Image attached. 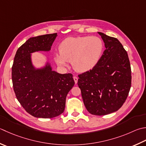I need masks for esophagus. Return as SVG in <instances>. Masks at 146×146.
Here are the masks:
<instances>
[{
  "label": "esophagus",
  "instance_id": "esophagus-1",
  "mask_svg": "<svg viewBox=\"0 0 146 146\" xmlns=\"http://www.w3.org/2000/svg\"><path fill=\"white\" fill-rule=\"evenodd\" d=\"M73 80H74V81H75V84H76L77 82H78V77L76 76H73Z\"/></svg>",
  "mask_w": 146,
  "mask_h": 146
}]
</instances>
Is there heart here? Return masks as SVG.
<instances>
[{
  "instance_id": "b5f03b06",
  "label": "heart",
  "mask_w": 146,
  "mask_h": 146,
  "mask_svg": "<svg viewBox=\"0 0 146 146\" xmlns=\"http://www.w3.org/2000/svg\"><path fill=\"white\" fill-rule=\"evenodd\" d=\"M104 49V44L98 36L68 37L59 45V53L54 59L60 66L66 67L72 61L74 69L85 72L98 63Z\"/></svg>"
}]
</instances>
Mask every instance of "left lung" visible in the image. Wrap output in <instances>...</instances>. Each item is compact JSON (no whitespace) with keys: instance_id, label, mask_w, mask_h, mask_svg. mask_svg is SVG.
Returning a JSON list of instances; mask_svg holds the SVG:
<instances>
[{"instance_id":"obj_1","label":"left lung","mask_w":146,"mask_h":146,"mask_svg":"<svg viewBox=\"0 0 146 146\" xmlns=\"http://www.w3.org/2000/svg\"><path fill=\"white\" fill-rule=\"evenodd\" d=\"M106 49L92 70L78 75V85L85 108L94 115L115 112L126 101L132 82L127 51L118 39L98 32Z\"/></svg>"}]
</instances>
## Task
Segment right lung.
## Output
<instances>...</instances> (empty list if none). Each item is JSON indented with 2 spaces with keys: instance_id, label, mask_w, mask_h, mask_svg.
I'll return each instance as SVG.
<instances>
[{
  "instance_id": "right-lung-1",
  "label": "right lung",
  "mask_w": 146,
  "mask_h": 146,
  "mask_svg": "<svg viewBox=\"0 0 146 146\" xmlns=\"http://www.w3.org/2000/svg\"><path fill=\"white\" fill-rule=\"evenodd\" d=\"M57 33L32 37L16 51L12 66V81L18 101L36 118H52L64 112L66 98L75 85L71 73L59 74L50 64L35 69L31 53L50 50Z\"/></svg>"
}]
</instances>
